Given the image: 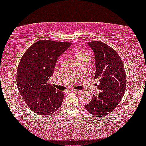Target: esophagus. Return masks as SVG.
Here are the masks:
<instances>
[{"mask_svg":"<svg viewBox=\"0 0 146 146\" xmlns=\"http://www.w3.org/2000/svg\"><path fill=\"white\" fill-rule=\"evenodd\" d=\"M71 90H72V91H73V92H76V93H77V94H80V93H82V90H75V89H72Z\"/></svg>","mask_w":146,"mask_h":146,"instance_id":"1","label":"esophagus"}]
</instances>
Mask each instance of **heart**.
Returning <instances> with one entry per match:
<instances>
[{"label": "heart", "instance_id": "heart-1", "mask_svg": "<svg viewBox=\"0 0 146 146\" xmlns=\"http://www.w3.org/2000/svg\"><path fill=\"white\" fill-rule=\"evenodd\" d=\"M73 53L79 62L82 61L88 62L90 58V52L86 48H80L79 50H75V51L73 52Z\"/></svg>", "mask_w": 146, "mask_h": 146}]
</instances>
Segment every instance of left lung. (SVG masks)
<instances>
[{"mask_svg":"<svg viewBox=\"0 0 146 146\" xmlns=\"http://www.w3.org/2000/svg\"><path fill=\"white\" fill-rule=\"evenodd\" d=\"M96 58V75L99 80L101 90L93 96L90 103L85 105L90 114L97 117L105 116L112 112L123 98L126 89L127 76L121 58L107 44L99 41L88 43Z\"/></svg>","mask_w":146,"mask_h":146,"instance_id":"1","label":"left lung"}]
</instances>
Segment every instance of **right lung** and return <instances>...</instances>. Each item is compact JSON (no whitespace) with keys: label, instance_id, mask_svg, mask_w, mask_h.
Masks as SVG:
<instances>
[{"label":"right lung","instance_id":"1","mask_svg":"<svg viewBox=\"0 0 146 146\" xmlns=\"http://www.w3.org/2000/svg\"><path fill=\"white\" fill-rule=\"evenodd\" d=\"M70 42L42 40L31 45L23 54L17 71V85L21 96L36 114L48 115L61 106L64 94L48 83L58 58Z\"/></svg>","mask_w":146,"mask_h":146}]
</instances>
